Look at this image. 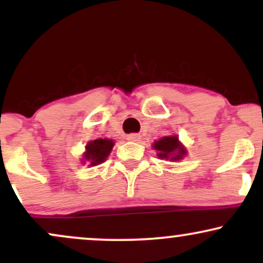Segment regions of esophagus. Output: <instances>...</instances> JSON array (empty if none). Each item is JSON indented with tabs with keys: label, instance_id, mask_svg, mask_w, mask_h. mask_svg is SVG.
I'll return each instance as SVG.
<instances>
[{
	"label": "esophagus",
	"instance_id": "obj_1",
	"mask_svg": "<svg viewBox=\"0 0 263 263\" xmlns=\"http://www.w3.org/2000/svg\"><path fill=\"white\" fill-rule=\"evenodd\" d=\"M127 138L128 141H132V142H138L141 141V136L137 135V134H131V135H127Z\"/></svg>",
	"mask_w": 263,
	"mask_h": 263
}]
</instances>
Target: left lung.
I'll return each mask as SVG.
<instances>
[{"mask_svg": "<svg viewBox=\"0 0 263 263\" xmlns=\"http://www.w3.org/2000/svg\"><path fill=\"white\" fill-rule=\"evenodd\" d=\"M153 149H156L157 156L161 159L165 161H182V159L188 155V151L182 142L179 141V137L177 135L164 136L159 138L158 141H155L152 144Z\"/></svg>", "mask_w": 263, "mask_h": 263, "instance_id": "8db88e82", "label": "left lung"}]
</instances>
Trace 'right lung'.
<instances>
[{"instance_id":"obj_1","label":"right lung","mask_w":263,"mask_h":263,"mask_svg":"<svg viewBox=\"0 0 263 263\" xmlns=\"http://www.w3.org/2000/svg\"><path fill=\"white\" fill-rule=\"evenodd\" d=\"M115 146V142L108 138H98L87 142L85 146V152L83 153L81 163L85 164L89 163V167H95V165L101 164L107 159L108 155L111 153Z\"/></svg>"}]
</instances>
